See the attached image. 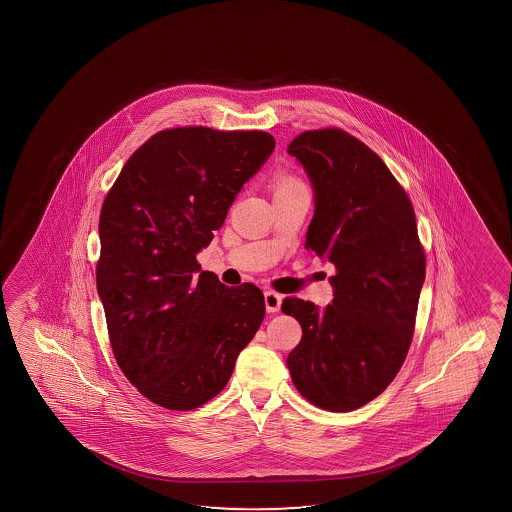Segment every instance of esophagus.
Instances as JSON below:
<instances>
[{
	"mask_svg": "<svg viewBox=\"0 0 512 512\" xmlns=\"http://www.w3.org/2000/svg\"><path fill=\"white\" fill-rule=\"evenodd\" d=\"M264 301H266V309L269 313H278L281 308V295L276 294V292H271V290H267L266 294H264Z\"/></svg>",
	"mask_w": 512,
	"mask_h": 512,
	"instance_id": "1",
	"label": "esophagus"
}]
</instances>
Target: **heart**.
Masks as SVG:
<instances>
[{"label": "heart", "instance_id": "heart-1", "mask_svg": "<svg viewBox=\"0 0 512 512\" xmlns=\"http://www.w3.org/2000/svg\"><path fill=\"white\" fill-rule=\"evenodd\" d=\"M306 185L302 183L301 178L292 175V173H280L276 176V183H274V194L280 192H290V190L304 189Z\"/></svg>", "mask_w": 512, "mask_h": 512}]
</instances>
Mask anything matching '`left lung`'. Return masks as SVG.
I'll return each instance as SVG.
<instances>
[{
    "mask_svg": "<svg viewBox=\"0 0 512 512\" xmlns=\"http://www.w3.org/2000/svg\"><path fill=\"white\" fill-rule=\"evenodd\" d=\"M287 152L315 190L304 246L336 266L323 311L297 297L281 304L302 327L288 371L311 404L353 411L385 392L406 360L425 250L406 190L365 143L327 127L299 134Z\"/></svg>",
    "mask_w": 512,
    "mask_h": 512,
    "instance_id": "left-lung-1",
    "label": "left lung"
}]
</instances>
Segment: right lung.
I'll return each instance as SVG.
<instances>
[{"mask_svg": "<svg viewBox=\"0 0 512 512\" xmlns=\"http://www.w3.org/2000/svg\"><path fill=\"white\" fill-rule=\"evenodd\" d=\"M264 131L164 129L108 190L96 285L113 355L157 406L190 411L217 397L266 315L252 283L225 287L196 253L274 150Z\"/></svg>", "mask_w": 512, "mask_h": 512, "instance_id": "add662e5", "label": "right lung"}]
</instances>
